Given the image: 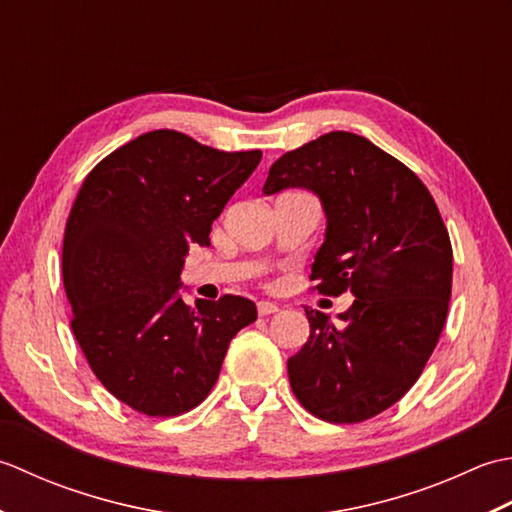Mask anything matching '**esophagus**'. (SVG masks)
I'll list each match as a JSON object with an SVG mask.
<instances>
[{
	"mask_svg": "<svg viewBox=\"0 0 512 512\" xmlns=\"http://www.w3.org/2000/svg\"><path fill=\"white\" fill-rule=\"evenodd\" d=\"M256 307H258V314H260V316H269V314H276V311L280 309V305H278V302H269V300H260Z\"/></svg>",
	"mask_w": 512,
	"mask_h": 512,
	"instance_id": "esophagus-1",
	"label": "esophagus"
}]
</instances>
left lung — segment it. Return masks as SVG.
Here are the masks:
<instances>
[{"instance_id": "obj_1", "label": "left lung", "mask_w": 512, "mask_h": 512, "mask_svg": "<svg viewBox=\"0 0 512 512\" xmlns=\"http://www.w3.org/2000/svg\"><path fill=\"white\" fill-rule=\"evenodd\" d=\"M283 190L311 192L325 212L316 289L356 298L338 325L305 309L309 340L287 362L291 389L320 420H369L413 387L444 329L453 249L440 210L404 163L353 132L280 156L263 194Z\"/></svg>"}]
</instances>
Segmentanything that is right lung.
Here are the masks:
<instances>
[{"mask_svg":"<svg viewBox=\"0 0 512 512\" xmlns=\"http://www.w3.org/2000/svg\"><path fill=\"white\" fill-rule=\"evenodd\" d=\"M260 156L152 130L81 185L61 254L72 331L103 387L134 411L179 415L205 400L229 342L256 320L243 296L187 307L181 271Z\"/></svg>","mask_w":512,"mask_h":512,"instance_id":"add662e5","label":"right lung"}]
</instances>
